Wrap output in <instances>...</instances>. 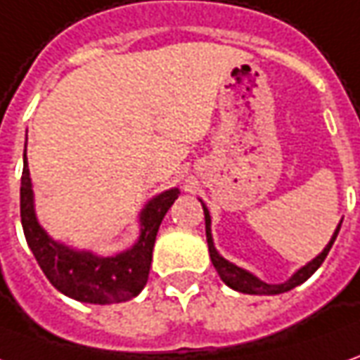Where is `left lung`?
<instances>
[{"instance_id":"8db88e82","label":"left lung","mask_w":360,"mask_h":360,"mask_svg":"<svg viewBox=\"0 0 360 360\" xmlns=\"http://www.w3.org/2000/svg\"><path fill=\"white\" fill-rule=\"evenodd\" d=\"M200 205H202V211H205V231H207V244H209V254H211V260L212 266L217 268V272L221 276V280L229 288L232 290H236V292L240 293H250V295H276V293H283V292H290L293 290L295 285H302L307 278H311L314 272L323 264V260L327 258V254L331 250V246H333L335 238H337V234H339V229H341V222L337 224V229H335L333 236H331V240L327 242V246H325L323 250L319 252L317 256H315L311 262H307L305 266H302L297 272H293L285 282L282 283H268L260 280L258 276H254L248 270H244L240 266H236V264L229 262L226 258H222L219 250L214 248V242H212V232H211V214H209V209H207V205L200 200Z\"/></svg>"}]
</instances>
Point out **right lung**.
<instances>
[{
    "mask_svg": "<svg viewBox=\"0 0 360 360\" xmlns=\"http://www.w3.org/2000/svg\"><path fill=\"white\" fill-rule=\"evenodd\" d=\"M179 197L173 187L155 195L139 212V236L126 250L114 256H100L90 250L70 248L65 242L51 238L41 226L35 212L33 183L27 163V143L21 175V224L27 244L45 272L46 280L58 292L82 303H120L136 297L148 283L149 266L160 224Z\"/></svg>",
    "mask_w": 360,
    "mask_h": 360,
    "instance_id": "right-lung-1",
    "label": "right lung"
}]
</instances>
